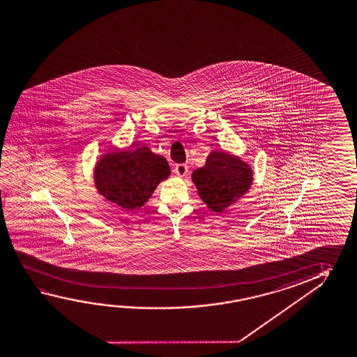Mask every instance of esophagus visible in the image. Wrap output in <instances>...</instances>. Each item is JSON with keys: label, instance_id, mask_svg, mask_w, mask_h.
<instances>
[{"label": "esophagus", "instance_id": "esophagus-1", "mask_svg": "<svg viewBox=\"0 0 357 357\" xmlns=\"http://www.w3.org/2000/svg\"><path fill=\"white\" fill-rule=\"evenodd\" d=\"M174 172L178 176H185L188 173V165L187 164H176Z\"/></svg>", "mask_w": 357, "mask_h": 357}]
</instances>
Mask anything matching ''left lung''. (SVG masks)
<instances>
[{
	"instance_id": "8db88e82",
	"label": "left lung",
	"mask_w": 357,
	"mask_h": 357,
	"mask_svg": "<svg viewBox=\"0 0 357 357\" xmlns=\"http://www.w3.org/2000/svg\"><path fill=\"white\" fill-rule=\"evenodd\" d=\"M252 167L243 159L222 151H213L204 167L192 174L199 197L214 213H222L248 193L254 179Z\"/></svg>"
}]
</instances>
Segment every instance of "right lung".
I'll use <instances>...</instances> for the list:
<instances>
[{
	"instance_id": "add662e5",
	"label": "right lung",
	"mask_w": 357,
	"mask_h": 357,
	"mask_svg": "<svg viewBox=\"0 0 357 357\" xmlns=\"http://www.w3.org/2000/svg\"><path fill=\"white\" fill-rule=\"evenodd\" d=\"M169 176L167 159L146 146L105 153L93 172L98 194L126 211L141 209Z\"/></svg>"
}]
</instances>
